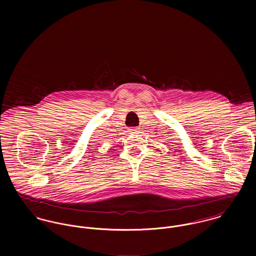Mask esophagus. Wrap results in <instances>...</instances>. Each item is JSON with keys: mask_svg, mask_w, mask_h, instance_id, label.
Returning a JSON list of instances; mask_svg holds the SVG:
<instances>
[{"mask_svg": "<svg viewBox=\"0 0 256 256\" xmlns=\"http://www.w3.org/2000/svg\"><path fill=\"white\" fill-rule=\"evenodd\" d=\"M129 132H130V133H133V134H134V133L136 134V133H139V132H140V130H139V128H138V127H133V128H131V129H130V131H129Z\"/></svg>", "mask_w": 256, "mask_h": 256, "instance_id": "esophagus-1", "label": "esophagus"}]
</instances>
